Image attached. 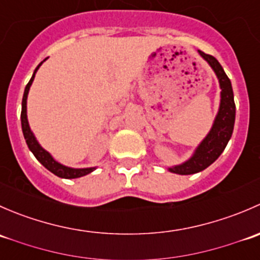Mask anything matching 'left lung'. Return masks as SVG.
<instances>
[{"label":"left lung","instance_id":"1","mask_svg":"<svg viewBox=\"0 0 260 260\" xmlns=\"http://www.w3.org/2000/svg\"><path fill=\"white\" fill-rule=\"evenodd\" d=\"M199 54L208 61L219 79L221 89V99H220L219 112L215 117L210 132L208 133L203 142L198 146L192 156L183 164L170 167L169 171L179 175H192L203 171L206 167L214 164L229 142L233 135L235 122V103L234 93H233L232 81L225 74L220 62L211 55L199 50Z\"/></svg>","mask_w":260,"mask_h":260}]
</instances>
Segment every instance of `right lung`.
<instances>
[{
    "label": "right lung",
    "instance_id": "obj_1",
    "mask_svg": "<svg viewBox=\"0 0 260 260\" xmlns=\"http://www.w3.org/2000/svg\"><path fill=\"white\" fill-rule=\"evenodd\" d=\"M45 60H44V61H45ZM44 61H41L40 64L38 65V68H36L35 72H34L30 81H28L27 85H26L25 91H23L22 109H21V125H22L23 137H25L28 149L32 152L34 156L36 157V159H38V161L40 162L45 169H48L50 172H52V174L56 175V176L61 177V179H78V177L85 176V175L93 172L94 170H95V167H89V169H72V167H68V166H64V165L59 164V162L55 161V159L52 158V156L48 151H45L43 147L39 145L35 136H34V133L31 132L30 125H28L27 107H26V104H27V94H28V90H30L31 84H32L34 81V78H35L36 72H38V69L41 67V64H43Z\"/></svg>",
    "mask_w": 260,
    "mask_h": 260
}]
</instances>
